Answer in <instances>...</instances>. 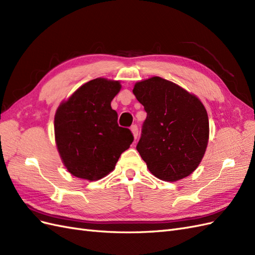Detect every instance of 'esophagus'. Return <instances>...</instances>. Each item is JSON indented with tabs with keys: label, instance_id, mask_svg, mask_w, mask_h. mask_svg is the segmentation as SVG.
Segmentation results:
<instances>
[{
	"label": "esophagus",
	"instance_id": "obj_1",
	"mask_svg": "<svg viewBox=\"0 0 255 255\" xmlns=\"http://www.w3.org/2000/svg\"><path fill=\"white\" fill-rule=\"evenodd\" d=\"M130 129H131V131H132V133H133L134 139L136 140L137 135H139V128H137V126H136V125H132L131 127H130Z\"/></svg>",
	"mask_w": 255,
	"mask_h": 255
}]
</instances>
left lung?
Segmentation results:
<instances>
[{"label": "left lung", "instance_id": "8db88e82", "mask_svg": "<svg viewBox=\"0 0 255 255\" xmlns=\"http://www.w3.org/2000/svg\"><path fill=\"white\" fill-rule=\"evenodd\" d=\"M132 92L147 113L136 150L148 170L165 181L190 175L207 147L209 123L204 106L160 77L137 82Z\"/></svg>", "mask_w": 255, "mask_h": 255}]
</instances>
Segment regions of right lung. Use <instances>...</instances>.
<instances>
[{"label":"right lung","mask_w":255,"mask_h":255,"mask_svg":"<svg viewBox=\"0 0 255 255\" xmlns=\"http://www.w3.org/2000/svg\"><path fill=\"white\" fill-rule=\"evenodd\" d=\"M121 90L119 81L104 78L83 84L55 113L56 146L69 173L97 180L113 171L133 135L120 127L111 101Z\"/></svg>","instance_id":"right-lung-1"}]
</instances>
